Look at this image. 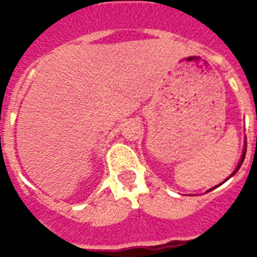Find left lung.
<instances>
[{
  "instance_id": "1",
  "label": "left lung",
  "mask_w": 257,
  "mask_h": 257,
  "mask_svg": "<svg viewBox=\"0 0 257 257\" xmlns=\"http://www.w3.org/2000/svg\"><path fill=\"white\" fill-rule=\"evenodd\" d=\"M256 143H257V139H256ZM245 152H247V141H245V144H244V149H243V153H241V157H240V161H239V164H237V167H236V168H235V171L232 172L231 175L228 176V179H225V180H224L223 183H225V181H227V180H229V179H231L232 176L235 175L236 172L239 171V169H240V167H241V164H243V161H244V159H245ZM223 183H221V184H223ZM221 184H219V185H221ZM219 185H216V187L211 188V189H208V191H207V192L212 191V189H215V188H217V187H219Z\"/></svg>"
}]
</instances>
